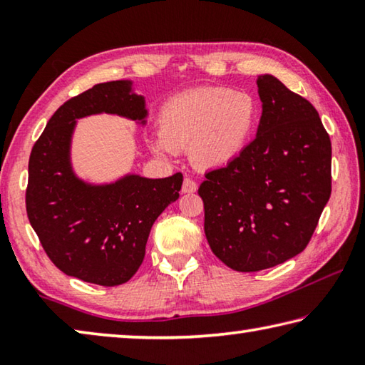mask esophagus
Returning a JSON list of instances; mask_svg holds the SVG:
<instances>
[{
    "label": "esophagus",
    "instance_id": "esophagus-1",
    "mask_svg": "<svg viewBox=\"0 0 365 365\" xmlns=\"http://www.w3.org/2000/svg\"><path fill=\"white\" fill-rule=\"evenodd\" d=\"M196 190H197V183L195 180H191V178H185L182 185V193H195Z\"/></svg>",
    "mask_w": 365,
    "mask_h": 365
}]
</instances>
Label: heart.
<instances>
[{"label":"heart","instance_id":"obj_1","mask_svg":"<svg viewBox=\"0 0 365 365\" xmlns=\"http://www.w3.org/2000/svg\"><path fill=\"white\" fill-rule=\"evenodd\" d=\"M257 120L259 103L248 91L201 86L164 103L150 146L158 156L188 150L197 169H220L245 151Z\"/></svg>","mask_w":365,"mask_h":365}]
</instances>
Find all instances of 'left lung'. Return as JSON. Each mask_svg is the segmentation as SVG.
<instances>
[{
  "instance_id": "1",
  "label": "left lung",
  "mask_w": 365,
  "mask_h": 365,
  "mask_svg": "<svg viewBox=\"0 0 365 365\" xmlns=\"http://www.w3.org/2000/svg\"><path fill=\"white\" fill-rule=\"evenodd\" d=\"M257 90L256 138L197 190L207 243L238 272L299 255L331 193V143L316 108L269 73L257 77Z\"/></svg>"
}]
</instances>
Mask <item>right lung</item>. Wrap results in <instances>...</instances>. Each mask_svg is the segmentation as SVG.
Masks as SVG:
<instances>
[{"label": "right lung", "instance_id": "right-lung-1", "mask_svg": "<svg viewBox=\"0 0 365 365\" xmlns=\"http://www.w3.org/2000/svg\"><path fill=\"white\" fill-rule=\"evenodd\" d=\"M117 114L145 123V98L130 80L98 83L66 101L48 120L29 159L26 207L30 225L51 262L66 275L103 287L122 285L143 262L151 227L178 200L183 175L128 174L91 185L76 175L71 141L76 120Z\"/></svg>", "mask_w": 365, "mask_h": 365}]
</instances>
